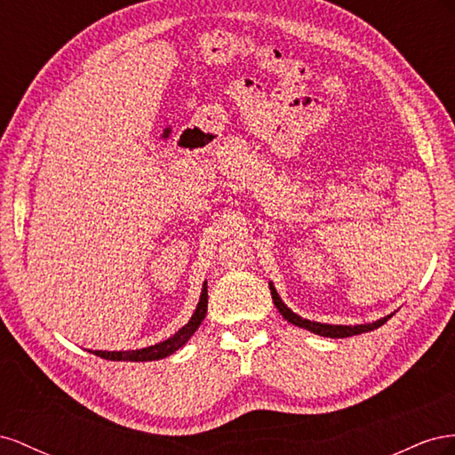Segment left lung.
Wrapping results in <instances>:
<instances>
[{
    "label": "left lung",
    "instance_id": "obj_1",
    "mask_svg": "<svg viewBox=\"0 0 455 455\" xmlns=\"http://www.w3.org/2000/svg\"><path fill=\"white\" fill-rule=\"evenodd\" d=\"M268 288H270V295H272V301H275L276 308L280 310V315L288 320L290 323H293V326L297 328H303L307 331H313L316 335H322V337H331V339H343V337H353V335H358V333H366V331H371V330H378L379 326H383V323L391 318L393 315H387L379 320L375 322H370V323H356V326H337V323H322V322H315V320H307V318H301L299 315H295L293 310L285 305L280 295L276 291L275 285H272V282H268Z\"/></svg>",
    "mask_w": 455,
    "mask_h": 455
}]
</instances>
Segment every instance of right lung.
<instances>
[{
	"instance_id": "add662e5",
	"label": "right lung",
	"mask_w": 455,
	"mask_h": 455,
	"mask_svg": "<svg viewBox=\"0 0 455 455\" xmlns=\"http://www.w3.org/2000/svg\"><path fill=\"white\" fill-rule=\"evenodd\" d=\"M205 313H207V282H204V285H202L200 301L196 305V310H194V315L190 316V320L185 323L183 328L170 337V339L145 347V348H137V350H89V353H93L100 358L114 360V362H122V360L124 362H150V360L165 358V356L173 355L175 350H179L190 339L194 331H196L200 328V323L204 322Z\"/></svg>"
}]
</instances>
